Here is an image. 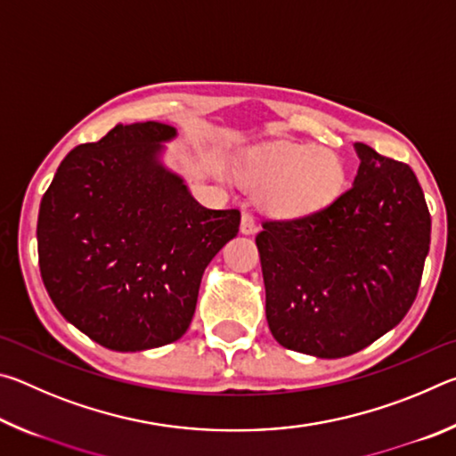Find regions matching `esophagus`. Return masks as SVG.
I'll return each mask as SVG.
<instances>
[{
	"label": "esophagus",
	"mask_w": 456,
	"mask_h": 456,
	"mask_svg": "<svg viewBox=\"0 0 456 456\" xmlns=\"http://www.w3.org/2000/svg\"><path fill=\"white\" fill-rule=\"evenodd\" d=\"M257 231V225H256V219L251 217L249 213H243L241 217V233L243 235H253Z\"/></svg>",
	"instance_id": "esophagus-1"
}]
</instances>
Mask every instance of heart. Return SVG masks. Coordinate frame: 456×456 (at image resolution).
I'll return each mask as SVG.
<instances>
[{"instance_id": "heart-1", "label": "heart", "mask_w": 456, "mask_h": 456, "mask_svg": "<svg viewBox=\"0 0 456 456\" xmlns=\"http://www.w3.org/2000/svg\"><path fill=\"white\" fill-rule=\"evenodd\" d=\"M245 187L257 192L259 207L277 219H307L334 205L348 171L339 154L310 144H275L241 167Z\"/></svg>"}]
</instances>
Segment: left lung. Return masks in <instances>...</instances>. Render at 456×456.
Listing matches in <instances>:
<instances>
[{
  "instance_id": "obj_1",
  "label": "left lung",
  "mask_w": 456,
  "mask_h": 456,
  "mask_svg": "<svg viewBox=\"0 0 456 456\" xmlns=\"http://www.w3.org/2000/svg\"><path fill=\"white\" fill-rule=\"evenodd\" d=\"M352 189L256 237L269 330L283 348L344 358L396 328L419 293L430 215L412 168L354 144Z\"/></svg>"
}]
</instances>
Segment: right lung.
<instances>
[{
  "instance_id": "obj_1",
  "label": "right lung",
  "mask_w": 456,
  "mask_h": 456,
  "mask_svg": "<svg viewBox=\"0 0 456 456\" xmlns=\"http://www.w3.org/2000/svg\"><path fill=\"white\" fill-rule=\"evenodd\" d=\"M176 128L117 125L61 160L37 215V256L58 312L100 346L141 352L189 330L237 209H207L165 165Z\"/></svg>"
}]
</instances>
